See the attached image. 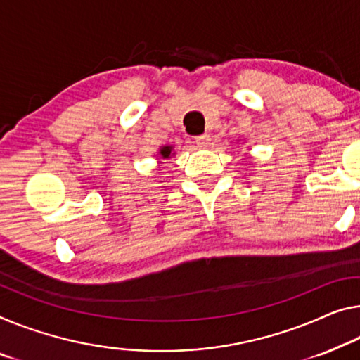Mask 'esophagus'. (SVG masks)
I'll list each match as a JSON object with an SVG mask.
<instances>
[{
    "label": "esophagus",
    "mask_w": 360,
    "mask_h": 360,
    "mask_svg": "<svg viewBox=\"0 0 360 360\" xmlns=\"http://www.w3.org/2000/svg\"><path fill=\"white\" fill-rule=\"evenodd\" d=\"M195 141H196V145H198L199 148H207L209 141H211V136H209L207 134L199 135V136H196V138H195Z\"/></svg>",
    "instance_id": "34e87169"
}]
</instances>
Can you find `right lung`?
<instances>
[{"label": "right lung", "instance_id": "1", "mask_svg": "<svg viewBox=\"0 0 360 360\" xmlns=\"http://www.w3.org/2000/svg\"><path fill=\"white\" fill-rule=\"evenodd\" d=\"M174 146H162L161 149H159V159H169L170 156H174Z\"/></svg>", "mask_w": 360, "mask_h": 360}]
</instances>
